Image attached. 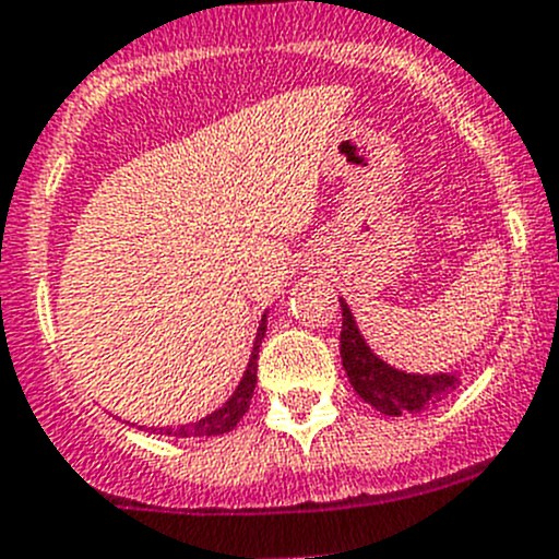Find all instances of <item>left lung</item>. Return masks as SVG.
<instances>
[{
	"label": "left lung",
	"mask_w": 559,
	"mask_h": 559,
	"mask_svg": "<svg viewBox=\"0 0 559 559\" xmlns=\"http://www.w3.org/2000/svg\"><path fill=\"white\" fill-rule=\"evenodd\" d=\"M341 362L346 368L352 388L366 404L382 415H406V412H424L426 406L445 399L456 390L459 379L451 373H404L379 360L362 341L352 311L341 302Z\"/></svg>",
	"instance_id": "left-lung-1"
}]
</instances>
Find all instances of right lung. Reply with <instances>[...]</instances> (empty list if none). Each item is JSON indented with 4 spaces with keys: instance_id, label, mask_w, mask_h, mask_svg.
Returning <instances> with one entry per match:
<instances>
[{
    "instance_id": "obj_1",
    "label": "right lung",
    "mask_w": 559,
    "mask_h": 559,
    "mask_svg": "<svg viewBox=\"0 0 559 559\" xmlns=\"http://www.w3.org/2000/svg\"><path fill=\"white\" fill-rule=\"evenodd\" d=\"M264 330H267V322L262 319V324H259V333H257V344H253L251 360H248L246 373H242L235 395H231V399L226 401L221 409H215L213 415L202 417V420H197V424H191V426H177V429H153V431H160V435H169V437H215V435H226V431L235 429V426L240 424V417L248 412V406H251L253 388H257L259 344H262V338H264Z\"/></svg>"
}]
</instances>
